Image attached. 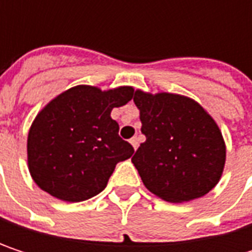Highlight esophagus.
Instances as JSON below:
<instances>
[{
  "mask_svg": "<svg viewBox=\"0 0 252 252\" xmlns=\"http://www.w3.org/2000/svg\"><path fill=\"white\" fill-rule=\"evenodd\" d=\"M129 143H131V146L134 147V150H137V147H138V138H137V137H132V138L129 140Z\"/></svg>",
  "mask_w": 252,
  "mask_h": 252,
  "instance_id": "obj_1",
  "label": "esophagus"
}]
</instances>
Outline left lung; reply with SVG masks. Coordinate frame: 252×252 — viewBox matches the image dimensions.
<instances>
[{
    "label": "left lung",
    "instance_id": "left-lung-1",
    "mask_svg": "<svg viewBox=\"0 0 252 252\" xmlns=\"http://www.w3.org/2000/svg\"><path fill=\"white\" fill-rule=\"evenodd\" d=\"M140 144L131 162L146 188L169 203L206 195L220 181L226 146L212 115L194 99L176 93L135 90Z\"/></svg>",
    "mask_w": 252,
    "mask_h": 252
}]
</instances>
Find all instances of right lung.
Here are the masks:
<instances>
[{
	"label": "right lung",
	"instance_id": "1",
	"mask_svg": "<svg viewBox=\"0 0 252 252\" xmlns=\"http://www.w3.org/2000/svg\"><path fill=\"white\" fill-rule=\"evenodd\" d=\"M132 94L131 86L102 90L80 84L46 103L27 135V166L36 185L67 203L102 192L117 163L134 153L111 118Z\"/></svg>",
	"mask_w": 252,
	"mask_h": 252
}]
</instances>
